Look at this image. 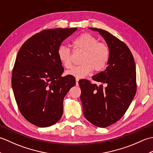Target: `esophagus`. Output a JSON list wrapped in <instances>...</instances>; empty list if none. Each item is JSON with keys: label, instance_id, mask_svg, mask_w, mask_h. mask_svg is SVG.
I'll return each mask as SVG.
<instances>
[{"label": "esophagus", "instance_id": "obj_1", "mask_svg": "<svg viewBox=\"0 0 153 153\" xmlns=\"http://www.w3.org/2000/svg\"><path fill=\"white\" fill-rule=\"evenodd\" d=\"M79 78H76V85H78V82H79Z\"/></svg>", "mask_w": 153, "mask_h": 153}]
</instances>
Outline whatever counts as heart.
Masks as SVG:
<instances>
[{"label":"heart","instance_id":"1","mask_svg":"<svg viewBox=\"0 0 153 153\" xmlns=\"http://www.w3.org/2000/svg\"><path fill=\"white\" fill-rule=\"evenodd\" d=\"M75 48L84 51L80 62L82 64L74 66L66 74L76 78H83L94 70L95 71L102 70L108 62L110 50L107 45L100 43L97 39L89 33H82L73 40ZM57 56L64 68L71 67V51L65 45L58 48Z\"/></svg>","mask_w":153,"mask_h":153}]
</instances>
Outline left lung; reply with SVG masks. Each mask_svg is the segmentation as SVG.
<instances>
[{"label": "left lung", "mask_w": 153, "mask_h": 153, "mask_svg": "<svg viewBox=\"0 0 153 153\" xmlns=\"http://www.w3.org/2000/svg\"><path fill=\"white\" fill-rule=\"evenodd\" d=\"M98 31L108 45L110 58L106 70L93 76V79L106 85L97 86L89 80L79 81L80 99L85 118L99 128H106L122 118L134 99L137 90L134 56L128 46L109 32Z\"/></svg>", "instance_id": "obj_1"}]
</instances>
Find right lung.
<instances>
[{
  "label": "right lung",
  "mask_w": 153,
  "mask_h": 153,
  "mask_svg": "<svg viewBox=\"0 0 153 153\" xmlns=\"http://www.w3.org/2000/svg\"><path fill=\"white\" fill-rule=\"evenodd\" d=\"M77 28L43 30L25 42L18 51L12 75V87L18 108L29 122L40 128L56 123L63 114V100L76 85L64 68L58 48Z\"/></svg>",
  "instance_id": "1"
}]
</instances>
